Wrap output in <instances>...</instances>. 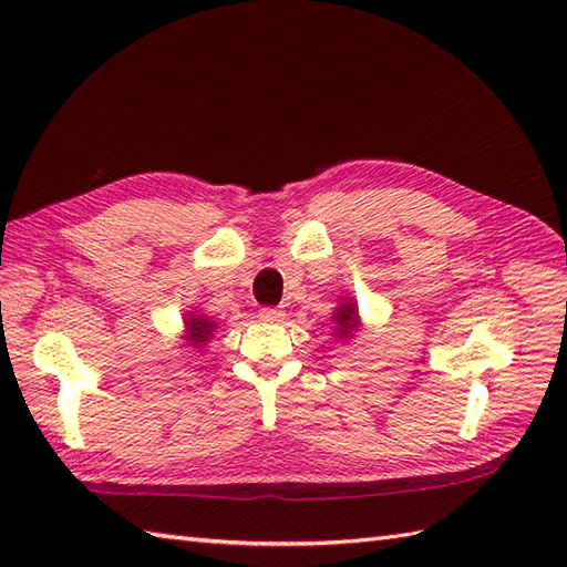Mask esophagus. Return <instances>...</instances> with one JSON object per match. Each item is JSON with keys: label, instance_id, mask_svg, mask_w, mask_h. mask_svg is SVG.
Listing matches in <instances>:
<instances>
[{"label": "esophagus", "instance_id": "esophagus-1", "mask_svg": "<svg viewBox=\"0 0 567 567\" xmlns=\"http://www.w3.org/2000/svg\"><path fill=\"white\" fill-rule=\"evenodd\" d=\"M285 317V311L280 307H262L260 309V319L265 321H280Z\"/></svg>", "mask_w": 567, "mask_h": 567}]
</instances>
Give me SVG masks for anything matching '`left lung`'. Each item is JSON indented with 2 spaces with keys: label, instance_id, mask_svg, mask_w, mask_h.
<instances>
[{
  "label": "left lung",
  "instance_id": "left-lung-1",
  "mask_svg": "<svg viewBox=\"0 0 567 567\" xmlns=\"http://www.w3.org/2000/svg\"><path fill=\"white\" fill-rule=\"evenodd\" d=\"M333 321L339 323V329H336V336H346V339H348V336L353 333L355 323H358L355 307L353 305H341L339 311H336V315H333Z\"/></svg>",
  "mask_w": 567,
  "mask_h": 567
}]
</instances>
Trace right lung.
Segmentation results:
<instances>
[{"label": "right lung", "mask_w": 567, "mask_h": 567, "mask_svg": "<svg viewBox=\"0 0 567 567\" xmlns=\"http://www.w3.org/2000/svg\"><path fill=\"white\" fill-rule=\"evenodd\" d=\"M187 331H189V341L192 346H204L214 331V323L204 317L187 319Z\"/></svg>", "instance_id": "obj_1"}]
</instances>
